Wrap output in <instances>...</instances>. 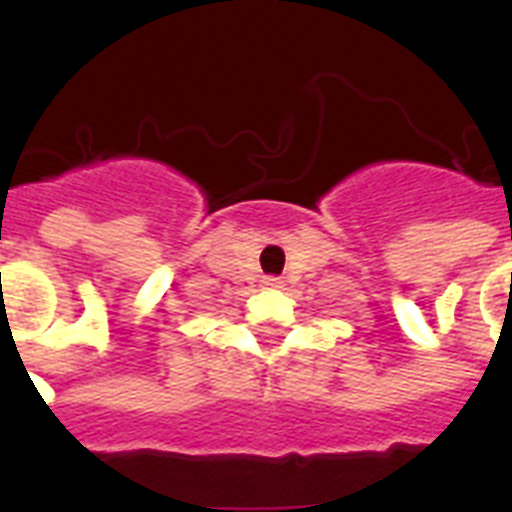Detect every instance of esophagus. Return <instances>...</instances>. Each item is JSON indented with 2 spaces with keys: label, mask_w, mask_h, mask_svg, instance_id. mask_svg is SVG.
Masks as SVG:
<instances>
[{
  "label": "esophagus",
  "mask_w": 512,
  "mask_h": 512,
  "mask_svg": "<svg viewBox=\"0 0 512 512\" xmlns=\"http://www.w3.org/2000/svg\"><path fill=\"white\" fill-rule=\"evenodd\" d=\"M263 284L268 289H279L281 287V281L279 279H273V276H268V279H263Z\"/></svg>",
  "instance_id": "obj_1"
}]
</instances>
